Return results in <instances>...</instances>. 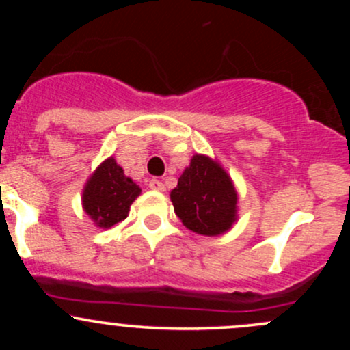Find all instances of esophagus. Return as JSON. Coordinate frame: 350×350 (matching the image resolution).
Listing matches in <instances>:
<instances>
[{"label":"esophagus","instance_id":"34e87169","mask_svg":"<svg viewBox=\"0 0 350 350\" xmlns=\"http://www.w3.org/2000/svg\"><path fill=\"white\" fill-rule=\"evenodd\" d=\"M148 186H150L152 191H164V184L161 183V180L156 179V178H152L150 180V184H148Z\"/></svg>","mask_w":350,"mask_h":350}]
</instances>
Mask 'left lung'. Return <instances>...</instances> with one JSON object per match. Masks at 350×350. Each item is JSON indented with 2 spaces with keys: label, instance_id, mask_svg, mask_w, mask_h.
<instances>
[{
  "label": "left lung",
  "instance_id": "left-lung-1",
  "mask_svg": "<svg viewBox=\"0 0 350 350\" xmlns=\"http://www.w3.org/2000/svg\"><path fill=\"white\" fill-rule=\"evenodd\" d=\"M176 215L189 230L220 235L235 222L237 192L227 172L207 156L196 154L171 191Z\"/></svg>",
  "mask_w": 350,
  "mask_h": 350
}]
</instances>
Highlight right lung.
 Returning <instances> with one entry per match:
<instances>
[{"instance_id":"obj_1","label":"right lung","mask_w":350,"mask_h":350,"mask_svg":"<svg viewBox=\"0 0 350 350\" xmlns=\"http://www.w3.org/2000/svg\"><path fill=\"white\" fill-rule=\"evenodd\" d=\"M139 189L113 158L107 159L94 172L83 191V208L98 227H111L126 219Z\"/></svg>"}]
</instances>
